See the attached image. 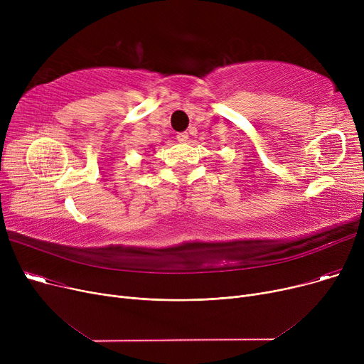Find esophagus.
I'll use <instances>...</instances> for the list:
<instances>
[{
	"label": "esophagus",
	"instance_id": "34e87169",
	"mask_svg": "<svg viewBox=\"0 0 364 364\" xmlns=\"http://www.w3.org/2000/svg\"><path fill=\"white\" fill-rule=\"evenodd\" d=\"M177 140L181 141V143L187 141V140H188V132H178V134H177Z\"/></svg>",
	"mask_w": 364,
	"mask_h": 364
}]
</instances>
